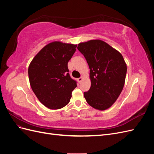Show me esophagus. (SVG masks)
Wrapping results in <instances>:
<instances>
[{
	"label": "esophagus",
	"instance_id": "obj_1",
	"mask_svg": "<svg viewBox=\"0 0 154 154\" xmlns=\"http://www.w3.org/2000/svg\"><path fill=\"white\" fill-rule=\"evenodd\" d=\"M83 77H80V78H79L78 79V82H79V83H81V82H82V81L83 80Z\"/></svg>",
	"mask_w": 154,
	"mask_h": 154
}]
</instances>
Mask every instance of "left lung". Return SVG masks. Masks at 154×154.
<instances>
[{
  "mask_svg": "<svg viewBox=\"0 0 154 154\" xmlns=\"http://www.w3.org/2000/svg\"><path fill=\"white\" fill-rule=\"evenodd\" d=\"M90 69L91 86L84 92L88 104L105 110L117 100L125 82L127 64L122 54L106 43L96 39L78 44Z\"/></svg>",
  "mask_w": 154,
  "mask_h": 154,
  "instance_id": "1",
  "label": "left lung"
}]
</instances>
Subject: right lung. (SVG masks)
I'll return each instance as SVG.
<instances>
[{"mask_svg":"<svg viewBox=\"0 0 154 154\" xmlns=\"http://www.w3.org/2000/svg\"><path fill=\"white\" fill-rule=\"evenodd\" d=\"M76 44L52 42L42 49L28 68L30 85L37 98L50 109L67 105L76 82L70 77L67 63Z\"/></svg>","mask_w":154,"mask_h":154,"instance_id":"obj_1","label":"right lung"}]
</instances>
